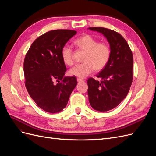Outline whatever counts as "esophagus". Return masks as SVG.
<instances>
[{"label": "esophagus", "instance_id": "obj_1", "mask_svg": "<svg viewBox=\"0 0 156 156\" xmlns=\"http://www.w3.org/2000/svg\"><path fill=\"white\" fill-rule=\"evenodd\" d=\"M84 81V80L83 79H81V78H78L77 79V82L80 83V82H83Z\"/></svg>", "mask_w": 156, "mask_h": 156}]
</instances>
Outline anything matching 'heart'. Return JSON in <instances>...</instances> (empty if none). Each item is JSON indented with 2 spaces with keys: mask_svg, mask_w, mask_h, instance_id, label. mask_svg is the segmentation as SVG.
<instances>
[{
  "mask_svg": "<svg viewBox=\"0 0 156 156\" xmlns=\"http://www.w3.org/2000/svg\"><path fill=\"white\" fill-rule=\"evenodd\" d=\"M78 48L86 51L83 61L68 71L70 76L84 78L92 73L94 69L100 71L104 68L109 61L111 49L107 43L101 42L89 34H84L74 41ZM60 56L64 64H73V51L69 46L64 45L60 51Z\"/></svg>",
  "mask_w": 156,
  "mask_h": 156,
  "instance_id": "1",
  "label": "heart"
}]
</instances>
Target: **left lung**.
Wrapping results in <instances>:
<instances>
[{
	"label": "left lung",
	"instance_id": "1",
	"mask_svg": "<svg viewBox=\"0 0 156 156\" xmlns=\"http://www.w3.org/2000/svg\"><path fill=\"white\" fill-rule=\"evenodd\" d=\"M88 29L101 33L111 49L108 64L97 75L101 81L99 82L92 77L87 81L91 107L98 111H108L119 105L129 91L133 81V54L119 33L103 27H90Z\"/></svg>",
	"mask_w": 156,
	"mask_h": 156
}]
</instances>
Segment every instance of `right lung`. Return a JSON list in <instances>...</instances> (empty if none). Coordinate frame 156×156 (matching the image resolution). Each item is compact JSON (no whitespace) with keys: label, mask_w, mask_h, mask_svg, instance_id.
Wrapping results in <instances>:
<instances>
[{"label":"right lung","mask_w":156,"mask_h":156,"mask_svg":"<svg viewBox=\"0 0 156 156\" xmlns=\"http://www.w3.org/2000/svg\"><path fill=\"white\" fill-rule=\"evenodd\" d=\"M72 30H53L37 37L24 60L25 87L41 109L51 113L62 111L77 84L75 77H65L66 67L60 51L76 34Z\"/></svg>","instance_id":"add662e5"}]
</instances>
